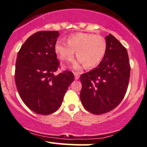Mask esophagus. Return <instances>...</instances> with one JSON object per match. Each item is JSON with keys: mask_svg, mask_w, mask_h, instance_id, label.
<instances>
[{"mask_svg": "<svg viewBox=\"0 0 147 147\" xmlns=\"http://www.w3.org/2000/svg\"><path fill=\"white\" fill-rule=\"evenodd\" d=\"M74 78H75V79L78 80V78H79V76H80L79 73H78V72H74Z\"/></svg>", "mask_w": 147, "mask_h": 147, "instance_id": "esophagus-1", "label": "esophagus"}]
</instances>
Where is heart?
<instances>
[{
    "mask_svg": "<svg viewBox=\"0 0 147 147\" xmlns=\"http://www.w3.org/2000/svg\"><path fill=\"white\" fill-rule=\"evenodd\" d=\"M67 43L57 40L55 44V52L59 59L66 61H71L74 51L78 58L76 68L84 65L91 69L98 66L105 56L107 44L106 39L99 35L88 33H77L71 35L67 39Z\"/></svg>",
    "mask_w": 147,
    "mask_h": 147,
    "instance_id": "obj_1",
    "label": "heart"
}]
</instances>
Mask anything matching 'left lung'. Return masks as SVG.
Listing matches in <instances>:
<instances>
[{
  "instance_id": "1",
  "label": "left lung",
  "mask_w": 147,
  "mask_h": 147,
  "mask_svg": "<svg viewBox=\"0 0 147 147\" xmlns=\"http://www.w3.org/2000/svg\"><path fill=\"white\" fill-rule=\"evenodd\" d=\"M107 52L96 69L81 75L80 98L84 108L94 114L115 109L122 101L130 77L126 49L111 34L106 36Z\"/></svg>"
}]
</instances>
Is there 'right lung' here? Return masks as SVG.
<instances>
[{
    "label": "right lung",
    "mask_w": 147,
    "mask_h": 147,
    "mask_svg": "<svg viewBox=\"0 0 147 147\" xmlns=\"http://www.w3.org/2000/svg\"><path fill=\"white\" fill-rule=\"evenodd\" d=\"M57 30L39 31L22 45L16 63L15 81L24 103L35 113L48 115L59 109L74 80L69 71L55 75L59 67L54 46Z\"/></svg>",
    "instance_id": "obj_1"
}]
</instances>
